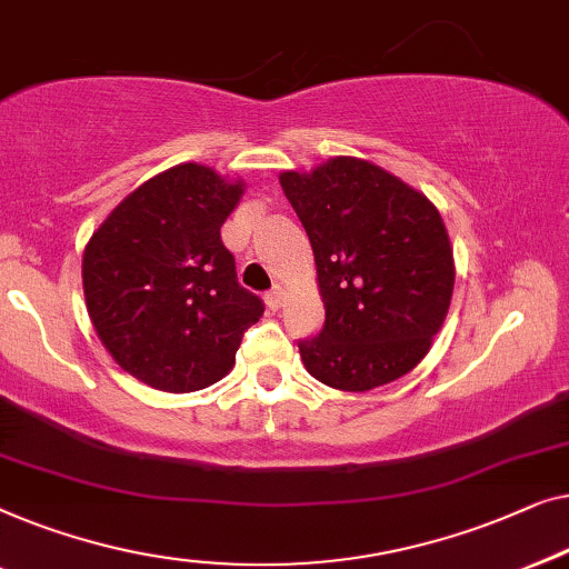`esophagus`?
<instances>
[{"mask_svg": "<svg viewBox=\"0 0 569 569\" xmlns=\"http://www.w3.org/2000/svg\"><path fill=\"white\" fill-rule=\"evenodd\" d=\"M266 303H268V309H270V311L281 309V303H283V288H281V286L270 288V291L266 293Z\"/></svg>", "mask_w": 569, "mask_h": 569, "instance_id": "obj_1", "label": "esophagus"}]
</instances>
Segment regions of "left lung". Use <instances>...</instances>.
I'll return each instance as SVG.
<instances>
[{
  "label": "left lung",
  "instance_id": "obj_1",
  "mask_svg": "<svg viewBox=\"0 0 569 569\" xmlns=\"http://www.w3.org/2000/svg\"><path fill=\"white\" fill-rule=\"evenodd\" d=\"M278 180L309 234L325 303L322 332L299 342L307 371L340 391L410 373L443 327L456 281L438 208L358 157Z\"/></svg>",
  "mask_w": 569,
  "mask_h": 569
}]
</instances>
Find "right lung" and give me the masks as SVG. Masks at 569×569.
<instances>
[{
	"label": "right lung",
	"mask_w": 569,
	"mask_h": 569,
	"mask_svg": "<svg viewBox=\"0 0 569 569\" xmlns=\"http://www.w3.org/2000/svg\"><path fill=\"white\" fill-rule=\"evenodd\" d=\"M244 193L206 164L186 162L128 193L90 237L84 301L113 361L147 387L206 389L234 366L260 296L237 283L221 227Z\"/></svg>",
	"instance_id": "1"
}]
</instances>
